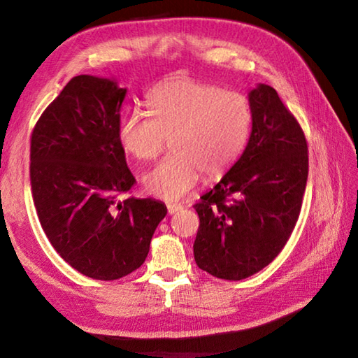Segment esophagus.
<instances>
[{"label":"esophagus","instance_id":"1","mask_svg":"<svg viewBox=\"0 0 358 358\" xmlns=\"http://www.w3.org/2000/svg\"><path fill=\"white\" fill-rule=\"evenodd\" d=\"M183 207H181V203H167V211H169V215H173V213H177L178 210H181Z\"/></svg>","mask_w":358,"mask_h":358}]
</instances>
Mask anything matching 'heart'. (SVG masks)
<instances>
[{
	"label": "heart",
	"mask_w": 358,
	"mask_h": 358,
	"mask_svg": "<svg viewBox=\"0 0 358 358\" xmlns=\"http://www.w3.org/2000/svg\"><path fill=\"white\" fill-rule=\"evenodd\" d=\"M148 113L132 110L118 123L121 147L137 161H153L171 138V155L143 177L148 194L164 201L187 196L201 178L226 173L250 141L254 112L240 92L180 77L147 96Z\"/></svg>",
	"instance_id": "b5f03b06"
}]
</instances>
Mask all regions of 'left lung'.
Here are the masks:
<instances>
[{"instance_id":"1","label":"left lung","mask_w":358,"mask_h":358,"mask_svg":"<svg viewBox=\"0 0 358 358\" xmlns=\"http://www.w3.org/2000/svg\"><path fill=\"white\" fill-rule=\"evenodd\" d=\"M252 131L240 159L194 205L199 268L227 281L252 276L273 262L299 220L308 180L305 132L276 90L250 93Z\"/></svg>"}]
</instances>
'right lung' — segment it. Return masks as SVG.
Instances as JSON below:
<instances>
[{
  "label": "right lung",
  "instance_id": "add662e5",
  "mask_svg": "<svg viewBox=\"0 0 358 358\" xmlns=\"http://www.w3.org/2000/svg\"><path fill=\"white\" fill-rule=\"evenodd\" d=\"M124 88L108 78L72 77L34 124L29 181L41 226L72 268L101 281L141 266L167 208L120 196L136 178L118 138Z\"/></svg>",
  "mask_w": 358,
  "mask_h": 358
}]
</instances>
